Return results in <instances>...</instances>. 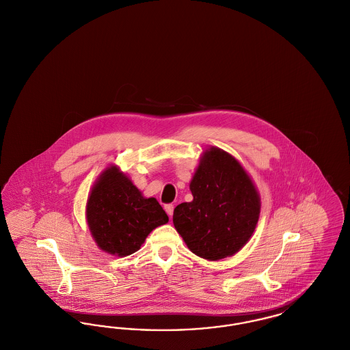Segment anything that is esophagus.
Masks as SVG:
<instances>
[{
  "mask_svg": "<svg viewBox=\"0 0 350 350\" xmlns=\"http://www.w3.org/2000/svg\"><path fill=\"white\" fill-rule=\"evenodd\" d=\"M164 208H165V211H167V214L169 215V217H172V215H173V210H174V206H173V204H167Z\"/></svg>",
  "mask_w": 350,
  "mask_h": 350,
  "instance_id": "34e87169",
  "label": "esophagus"
}]
</instances>
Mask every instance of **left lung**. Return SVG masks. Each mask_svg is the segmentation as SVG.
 <instances>
[{
	"mask_svg": "<svg viewBox=\"0 0 350 350\" xmlns=\"http://www.w3.org/2000/svg\"><path fill=\"white\" fill-rule=\"evenodd\" d=\"M191 202L174 208L173 224L198 257H231L252 237L261 198L248 172L232 154L217 147L203 150L190 181Z\"/></svg>",
	"mask_w": 350,
	"mask_h": 350,
	"instance_id": "obj_1",
	"label": "left lung"
}]
</instances>
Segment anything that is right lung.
Returning <instances> with one entry per match:
<instances>
[{"label": "right lung", "instance_id": "add662e5", "mask_svg": "<svg viewBox=\"0 0 350 350\" xmlns=\"http://www.w3.org/2000/svg\"><path fill=\"white\" fill-rule=\"evenodd\" d=\"M85 215L97 247L118 257L140 250L154 228L169 221L156 198H146L117 165L106 167L93 185Z\"/></svg>", "mask_w": 350, "mask_h": 350}]
</instances>
